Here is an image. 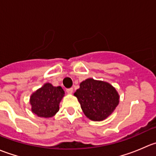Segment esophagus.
<instances>
[{
	"label": "esophagus",
	"instance_id": "obj_1",
	"mask_svg": "<svg viewBox=\"0 0 156 156\" xmlns=\"http://www.w3.org/2000/svg\"><path fill=\"white\" fill-rule=\"evenodd\" d=\"M66 92L68 93V94H72V92H73V88H72V87L67 88Z\"/></svg>",
	"mask_w": 156,
	"mask_h": 156
}]
</instances>
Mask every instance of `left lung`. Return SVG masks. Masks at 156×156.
Returning a JSON list of instances; mask_svg holds the SVG:
<instances>
[{
	"label": "left lung",
	"instance_id": "1",
	"mask_svg": "<svg viewBox=\"0 0 156 156\" xmlns=\"http://www.w3.org/2000/svg\"><path fill=\"white\" fill-rule=\"evenodd\" d=\"M74 95L84 115L93 121L104 120L119 103V94L111 84L92 78L82 81Z\"/></svg>",
	"mask_w": 156,
	"mask_h": 156
}]
</instances>
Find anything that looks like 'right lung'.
Instances as JSON below:
<instances>
[{"instance_id":"1","label":"right lung","mask_w":156,"mask_h":156,"mask_svg":"<svg viewBox=\"0 0 156 156\" xmlns=\"http://www.w3.org/2000/svg\"><path fill=\"white\" fill-rule=\"evenodd\" d=\"M65 92L61 87L45 84L30 98L31 111L39 117L50 118L59 111V104Z\"/></svg>"}]
</instances>
